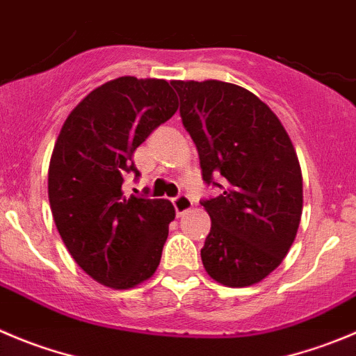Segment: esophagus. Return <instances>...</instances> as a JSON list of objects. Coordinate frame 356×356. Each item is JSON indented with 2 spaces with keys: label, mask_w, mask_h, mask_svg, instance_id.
I'll list each match as a JSON object with an SVG mask.
<instances>
[{
  "label": "esophagus",
  "mask_w": 356,
  "mask_h": 356,
  "mask_svg": "<svg viewBox=\"0 0 356 356\" xmlns=\"http://www.w3.org/2000/svg\"><path fill=\"white\" fill-rule=\"evenodd\" d=\"M172 204H175V209H176V215H185L187 211H191L192 209V201L188 195L185 194H180L178 197L172 199Z\"/></svg>",
  "instance_id": "esophagus-1"
}]
</instances>
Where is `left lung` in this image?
Returning a JSON list of instances; mask_svg holds the SVG:
<instances>
[{"mask_svg":"<svg viewBox=\"0 0 356 356\" xmlns=\"http://www.w3.org/2000/svg\"><path fill=\"white\" fill-rule=\"evenodd\" d=\"M171 86L197 147L202 180L226 178L222 194L201 202L211 218L202 266L231 289L260 283L292 248L302 215V172L292 140L276 113L243 87L220 80Z\"/></svg>","mask_w":356,"mask_h":356,"instance_id":"left-lung-1","label":"left lung"}]
</instances>
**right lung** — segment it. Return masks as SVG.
Segmentation results:
<instances>
[{
	"mask_svg": "<svg viewBox=\"0 0 356 356\" xmlns=\"http://www.w3.org/2000/svg\"><path fill=\"white\" fill-rule=\"evenodd\" d=\"M178 110L165 80L120 76L87 94L64 120L49 165V201L73 260L115 290L154 276L175 208L168 199L125 197L133 154Z\"/></svg>",
	"mask_w": 356,
	"mask_h": 356,
	"instance_id": "1",
	"label": "right lung"
}]
</instances>
